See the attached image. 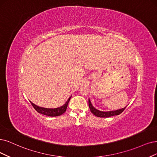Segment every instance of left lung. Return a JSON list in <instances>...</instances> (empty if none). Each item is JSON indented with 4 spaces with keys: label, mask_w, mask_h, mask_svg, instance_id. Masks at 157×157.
<instances>
[{
    "label": "left lung",
    "mask_w": 157,
    "mask_h": 157,
    "mask_svg": "<svg viewBox=\"0 0 157 157\" xmlns=\"http://www.w3.org/2000/svg\"><path fill=\"white\" fill-rule=\"evenodd\" d=\"M89 108H90L91 113L93 114H94L96 117H100V118H107V117H113V116L118 115V114H120L122 113L125 110V107H125L122 108V109L116 110V111H99V110L96 109L95 107H93V105H92L90 99H89Z\"/></svg>",
    "instance_id": "obj_1"
}]
</instances>
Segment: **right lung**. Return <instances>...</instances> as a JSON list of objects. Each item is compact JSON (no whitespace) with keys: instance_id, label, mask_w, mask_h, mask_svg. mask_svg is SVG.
<instances>
[{"instance_id":"add662e5","label":"right lung","mask_w":157,"mask_h":157,"mask_svg":"<svg viewBox=\"0 0 157 157\" xmlns=\"http://www.w3.org/2000/svg\"><path fill=\"white\" fill-rule=\"evenodd\" d=\"M71 96L68 98V100L66 101V103L64 104L63 105H62L59 107H57V108H54V109L41 107H39V106L35 105V104L33 103L32 101H30V103L32 105V106L33 107V108L36 109V111H37L39 113L46 115V116H48V117H58V116H60V115L63 114L66 111L68 102H69L70 100H71Z\"/></svg>"}]
</instances>
